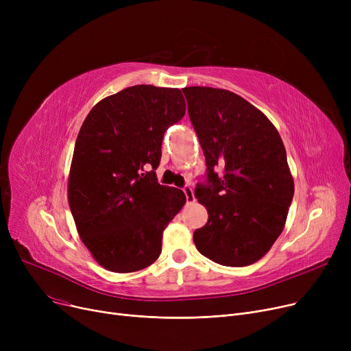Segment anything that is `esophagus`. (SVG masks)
<instances>
[{"mask_svg":"<svg viewBox=\"0 0 351 351\" xmlns=\"http://www.w3.org/2000/svg\"><path fill=\"white\" fill-rule=\"evenodd\" d=\"M183 193H185V196H186V202H188V204H192V202H195L193 189H192L189 185H186L185 188H183Z\"/></svg>","mask_w":351,"mask_h":351,"instance_id":"1","label":"esophagus"}]
</instances>
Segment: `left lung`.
Returning a JSON list of instances; mask_svg holds the SVG:
<instances>
[{
    "mask_svg": "<svg viewBox=\"0 0 351 351\" xmlns=\"http://www.w3.org/2000/svg\"><path fill=\"white\" fill-rule=\"evenodd\" d=\"M206 159L195 195L208 209L196 249L215 263L242 267L263 257L285 228L294 183L278 129L242 97L209 86L182 89Z\"/></svg>",
    "mask_w": 351,
    "mask_h": 351,
    "instance_id": "8db88e82",
    "label": "left lung"
}]
</instances>
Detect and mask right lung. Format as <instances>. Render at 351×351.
I'll return each mask as SVG.
<instances>
[{
    "instance_id": "add662e5",
    "label": "right lung",
    "mask_w": 351,
    "mask_h": 351,
    "mask_svg": "<svg viewBox=\"0 0 351 351\" xmlns=\"http://www.w3.org/2000/svg\"><path fill=\"white\" fill-rule=\"evenodd\" d=\"M185 110L180 89L135 85L99 101L80 129L68 202L84 245L110 271L152 265L185 205V193L159 185L155 173L163 135Z\"/></svg>"
}]
</instances>
